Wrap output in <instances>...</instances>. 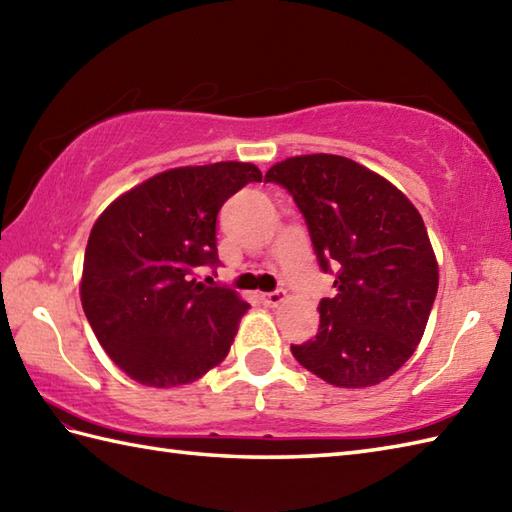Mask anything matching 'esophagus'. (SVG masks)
<instances>
[{"instance_id":"esophagus-1","label":"esophagus","mask_w":512,"mask_h":512,"mask_svg":"<svg viewBox=\"0 0 512 512\" xmlns=\"http://www.w3.org/2000/svg\"><path fill=\"white\" fill-rule=\"evenodd\" d=\"M286 299V292L284 290H273V292H264L262 295V301H264V306H268V308H275V306H279L281 301Z\"/></svg>"}]
</instances>
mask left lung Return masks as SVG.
I'll return each instance as SVG.
<instances>
[{
  "label": "left lung",
  "instance_id": "8db88e82",
  "mask_svg": "<svg viewBox=\"0 0 512 512\" xmlns=\"http://www.w3.org/2000/svg\"><path fill=\"white\" fill-rule=\"evenodd\" d=\"M336 295L319 303V332L292 356L336 387L383 383L416 352L438 292V262L420 213L358 162L312 154L277 162Z\"/></svg>",
  "mask_w": 512,
  "mask_h": 512
}]
</instances>
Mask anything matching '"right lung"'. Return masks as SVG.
<instances>
[{"label":"right lung","instance_id":"1","mask_svg":"<svg viewBox=\"0 0 512 512\" xmlns=\"http://www.w3.org/2000/svg\"><path fill=\"white\" fill-rule=\"evenodd\" d=\"M248 182H262L250 162L162 171L96 220L81 303L107 356L136 383H193L231 350L248 303L195 273L220 266L217 213Z\"/></svg>","mask_w":512,"mask_h":512}]
</instances>
